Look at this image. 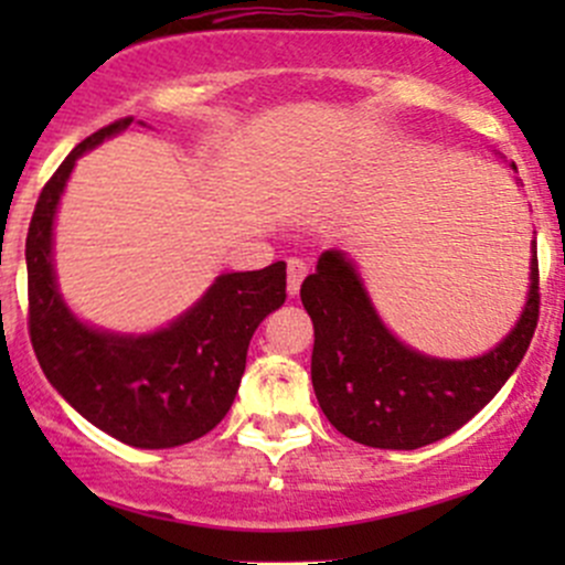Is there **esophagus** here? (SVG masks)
Returning a JSON list of instances; mask_svg holds the SVG:
<instances>
[{
	"mask_svg": "<svg viewBox=\"0 0 565 565\" xmlns=\"http://www.w3.org/2000/svg\"><path fill=\"white\" fill-rule=\"evenodd\" d=\"M306 273H309V267H306L303 259H298V256L287 259V289L292 298L300 292V284H303Z\"/></svg>",
	"mask_w": 565,
	"mask_h": 565,
	"instance_id": "34e87169",
	"label": "esophagus"
}]
</instances>
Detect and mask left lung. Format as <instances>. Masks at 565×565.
Segmentation results:
<instances>
[{"instance_id": "left-lung-1", "label": "left lung", "mask_w": 565, "mask_h": 565, "mask_svg": "<svg viewBox=\"0 0 565 565\" xmlns=\"http://www.w3.org/2000/svg\"><path fill=\"white\" fill-rule=\"evenodd\" d=\"M300 300L315 322L311 383L330 424L369 448L413 451L461 429L520 366L539 324V254L533 243L516 328L472 361H437L393 339L339 250L319 256Z\"/></svg>"}]
</instances>
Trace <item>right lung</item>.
<instances>
[{
    "label": "right lung",
    "mask_w": 565,
    "mask_h": 565,
    "mask_svg": "<svg viewBox=\"0 0 565 565\" xmlns=\"http://www.w3.org/2000/svg\"><path fill=\"white\" fill-rule=\"evenodd\" d=\"M130 122L122 117L87 136L40 191L26 235V319L40 369L73 409L134 448H174L230 413L250 335L287 298V265L224 273L188 315L150 335L100 333L78 322L51 267L56 202L76 158Z\"/></svg>",
    "instance_id": "obj_1"
}]
</instances>
